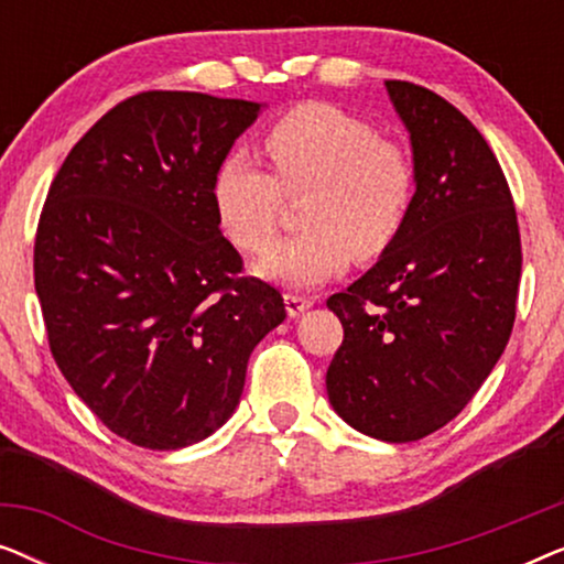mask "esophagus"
Returning <instances> with one entry per match:
<instances>
[{"label": "esophagus", "instance_id": "1", "mask_svg": "<svg viewBox=\"0 0 564 564\" xmlns=\"http://www.w3.org/2000/svg\"><path fill=\"white\" fill-rule=\"evenodd\" d=\"M313 305V300L311 297H303V295H292V292H288V295H284V307H288V315L290 318H297L300 313H305L307 307Z\"/></svg>", "mask_w": 564, "mask_h": 564}]
</instances>
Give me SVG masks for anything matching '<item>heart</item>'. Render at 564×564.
<instances>
[{"instance_id": "b5f03b06", "label": "heart", "mask_w": 564, "mask_h": 564, "mask_svg": "<svg viewBox=\"0 0 564 564\" xmlns=\"http://www.w3.org/2000/svg\"><path fill=\"white\" fill-rule=\"evenodd\" d=\"M269 166L228 153L213 176L223 234L246 253H264L280 230L284 195L297 197L305 230L274 246L257 274L284 288H315L349 261L382 259L411 220L419 166L403 143L380 138L372 122L326 102H305L261 135Z\"/></svg>"}]
</instances>
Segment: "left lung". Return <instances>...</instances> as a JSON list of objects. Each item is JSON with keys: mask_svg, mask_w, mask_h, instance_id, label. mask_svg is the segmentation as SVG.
<instances>
[{"mask_svg": "<svg viewBox=\"0 0 564 564\" xmlns=\"http://www.w3.org/2000/svg\"><path fill=\"white\" fill-rule=\"evenodd\" d=\"M411 133L419 199L398 243L328 307L344 341L326 372L334 411L403 444L462 413L516 321L521 236L496 153L436 91L384 82Z\"/></svg>", "mask_w": 564, "mask_h": 564, "instance_id": "left-lung-1", "label": "left lung"}]
</instances>
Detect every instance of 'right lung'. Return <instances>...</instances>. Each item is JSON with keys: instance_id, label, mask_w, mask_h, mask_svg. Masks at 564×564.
<instances>
[{"instance_id": "right-lung-1", "label": "right lung", "mask_w": 564, "mask_h": 564, "mask_svg": "<svg viewBox=\"0 0 564 564\" xmlns=\"http://www.w3.org/2000/svg\"><path fill=\"white\" fill-rule=\"evenodd\" d=\"M259 102L141 91L74 145L35 234V292L53 359L112 434L182 449L230 419L261 338L284 321L241 276L213 176Z\"/></svg>"}]
</instances>
